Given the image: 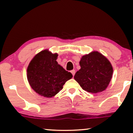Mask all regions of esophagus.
Here are the masks:
<instances>
[{
  "instance_id": "obj_1",
  "label": "esophagus",
  "mask_w": 133,
  "mask_h": 133,
  "mask_svg": "<svg viewBox=\"0 0 133 133\" xmlns=\"http://www.w3.org/2000/svg\"><path fill=\"white\" fill-rule=\"evenodd\" d=\"M71 73L72 75H73V76H75V70H71Z\"/></svg>"
}]
</instances>
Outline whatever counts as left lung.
I'll return each instance as SVG.
<instances>
[{
    "label": "left lung",
    "mask_w": 133,
    "mask_h": 133,
    "mask_svg": "<svg viewBox=\"0 0 133 133\" xmlns=\"http://www.w3.org/2000/svg\"><path fill=\"white\" fill-rule=\"evenodd\" d=\"M80 69L74 78L83 90L91 93L105 90L112 78L113 69L111 63L98 51H93L83 56Z\"/></svg>",
    "instance_id": "left-lung-1"
}]
</instances>
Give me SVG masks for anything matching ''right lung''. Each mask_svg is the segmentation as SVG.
<instances>
[{"label":"right lung","instance_id":"1","mask_svg":"<svg viewBox=\"0 0 133 133\" xmlns=\"http://www.w3.org/2000/svg\"><path fill=\"white\" fill-rule=\"evenodd\" d=\"M57 56V53L53 54L48 49L42 50L32 58L27 69V78L31 89L44 97L56 95L65 83L73 77L71 73L58 64Z\"/></svg>","mask_w":133,"mask_h":133}]
</instances>
